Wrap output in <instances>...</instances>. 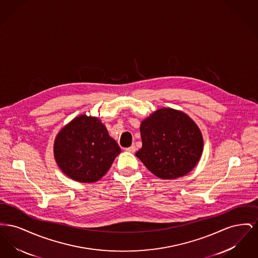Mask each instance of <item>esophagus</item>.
Segmentation results:
<instances>
[{
	"instance_id": "obj_1",
	"label": "esophagus",
	"mask_w": 258,
	"mask_h": 258,
	"mask_svg": "<svg viewBox=\"0 0 258 258\" xmlns=\"http://www.w3.org/2000/svg\"><path fill=\"white\" fill-rule=\"evenodd\" d=\"M125 151L130 152V153H135L136 151V147H135V145H132L130 147L125 148Z\"/></svg>"
}]
</instances>
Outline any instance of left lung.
<instances>
[{
  "mask_svg": "<svg viewBox=\"0 0 258 258\" xmlns=\"http://www.w3.org/2000/svg\"><path fill=\"white\" fill-rule=\"evenodd\" d=\"M140 134L142 148L135 156L161 179L184 176L201 157L203 138L200 130L181 111H156L141 123Z\"/></svg>",
  "mask_w": 258,
  "mask_h": 258,
  "instance_id": "8db88e82",
  "label": "left lung"
}]
</instances>
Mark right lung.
Wrapping results in <instances>:
<instances>
[{
	"label": "right lung",
	"instance_id": "1",
	"mask_svg": "<svg viewBox=\"0 0 258 258\" xmlns=\"http://www.w3.org/2000/svg\"><path fill=\"white\" fill-rule=\"evenodd\" d=\"M121 148L98 118L81 115L57 135L54 156L61 171L81 183L98 181L109 170Z\"/></svg>",
	"mask_w": 258,
	"mask_h": 258
}]
</instances>
